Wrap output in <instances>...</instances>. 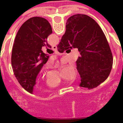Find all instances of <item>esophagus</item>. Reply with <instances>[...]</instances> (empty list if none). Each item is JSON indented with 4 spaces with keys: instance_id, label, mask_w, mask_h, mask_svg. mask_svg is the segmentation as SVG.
Listing matches in <instances>:
<instances>
[{
    "instance_id": "esophagus-1",
    "label": "esophagus",
    "mask_w": 123,
    "mask_h": 123,
    "mask_svg": "<svg viewBox=\"0 0 123 123\" xmlns=\"http://www.w3.org/2000/svg\"><path fill=\"white\" fill-rule=\"evenodd\" d=\"M52 49H53V50H57V47H56V45L52 46Z\"/></svg>"
}]
</instances>
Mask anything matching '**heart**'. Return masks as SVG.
<instances>
[{
	"label": "heart",
	"instance_id": "b5f03b06",
	"mask_svg": "<svg viewBox=\"0 0 123 123\" xmlns=\"http://www.w3.org/2000/svg\"><path fill=\"white\" fill-rule=\"evenodd\" d=\"M61 84V81L60 80L58 76L55 78H47L46 84L47 86V87L51 89L56 88L59 87V86Z\"/></svg>",
	"mask_w": 123,
	"mask_h": 123
}]
</instances>
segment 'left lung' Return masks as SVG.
<instances>
[{
  "label": "left lung",
  "mask_w": 123,
  "mask_h": 123,
  "mask_svg": "<svg viewBox=\"0 0 123 123\" xmlns=\"http://www.w3.org/2000/svg\"><path fill=\"white\" fill-rule=\"evenodd\" d=\"M52 32L46 19L33 17L23 24L15 38L11 57L12 70L19 84L30 93L37 74L49 57L41 49L43 46L51 47L47 39Z\"/></svg>",
  "instance_id": "obj_1"
}]
</instances>
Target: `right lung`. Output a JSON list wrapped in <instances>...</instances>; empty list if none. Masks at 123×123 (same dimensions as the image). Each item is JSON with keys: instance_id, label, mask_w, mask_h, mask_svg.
Instances as JSON below:
<instances>
[{"instance_id": "obj_1", "label": "right lung", "mask_w": 123, "mask_h": 123, "mask_svg": "<svg viewBox=\"0 0 123 123\" xmlns=\"http://www.w3.org/2000/svg\"><path fill=\"white\" fill-rule=\"evenodd\" d=\"M72 47L80 53L76 61L80 87L95 88L108 78L113 65L111 49L99 25L87 15L75 14L67 20L57 49L63 53Z\"/></svg>"}]
</instances>
